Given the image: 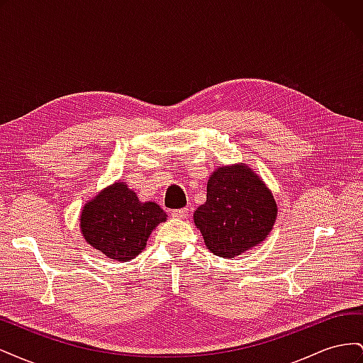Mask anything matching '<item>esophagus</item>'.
Masks as SVG:
<instances>
[{
    "mask_svg": "<svg viewBox=\"0 0 363 363\" xmlns=\"http://www.w3.org/2000/svg\"><path fill=\"white\" fill-rule=\"evenodd\" d=\"M188 213H189L188 208H179V211H171V216L179 218V219H184L186 216H188Z\"/></svg>",
    "mask_w": 363,
    "mask_h": 363,
    "instance_id": "esophagus-1",
    "label": "esophagus"
}]
</instances>
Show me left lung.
<instances>
[{
  "label": "left lung",
  "instance_id": "obj_1",
  "mask_svg": "<svg viewBox=\"0 0 363 363\" xmlns=\"http://www.w3.org/2000/svg\"><path fill=\"white\" fill-rule=\"evenodd\" d=\"M277 203L259 175L245 163L218 167L207 182V200L194 213L206 247L233 259L268 238L277 219Z\"/></svg>",
  "mask_w": 363,
  "mask_h": 363
}]
</instances>
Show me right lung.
I'll return each instance as SVG.
<instances>
[{"label":"right lung","mask_w":363,"mask_h":363,"mask_svg":"<svg viewBox=\"0 0 363 363\" xmlns=\"http://www.w3.org/2000/svg\"><path fill=\"white\" fill-rule=\"evenodd\" d=\"M167 213L155 201H139L127 183L118 180L98 192L82 208L80 232L92 248L116 262H130Z\"/></svg>","instance_id":"add662e5"}]
</instances>
